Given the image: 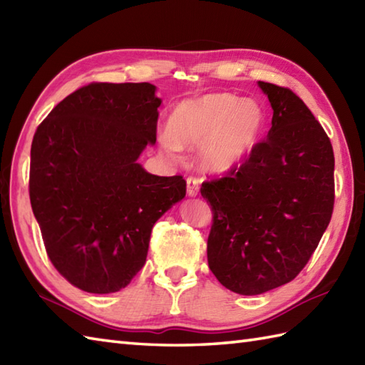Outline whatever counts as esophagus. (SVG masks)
I'll use <instances>...</instances> for the list:
<instances>
[{
  "label": "esophagus",
  "instance_id": "1",
  "mask_svg": "<svg viewBox=\"0 0 365 365\" xmlns=\"http://www.w3.org/2000/svg\"><path fill=\"white\" fill-rule=\"evenodd\" d=\"M187 195L190 197H196L199 195V182L196 178H187Z\"/></svg>",
  "mask_w": 365,
  "mask_h": 365
}]
</instances>
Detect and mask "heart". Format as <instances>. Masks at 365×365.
Returning a JSON list of instances; mask_svg holds the SVG:
<instances>
[{
    "label": "heart",
    "mask_w": 365,
    "mask_h": 365,
    "mask_svg": "<svg viewBox=\"0 0 365 365\" xmlns=\"http://www.w3.org/2000/svg\"><path fill=\"white\" fill-rule=\"evenodd\" d=\"M265 127V113L254 100L229 92H213L178 103L169 118V130L160 145L170 160L182 149H197L199 165L207 173L221 174L250 157Z\"/></svg>",
    "instance_id": "b5f03b06"
}]
</instances>
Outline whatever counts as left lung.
Segmentation results:
<instances>
[{
    "label": "left lung",
    "mask_w": 365,
    "mask_h": 365,
    "mask_svg": "<svg viewBox=\"0 0 365 365\" xmlns=\"http://www.w3.org/2000/svg\"><path fill=\"white\" fill-rule=\"evenodd\" d=\"M259 88L273 108L267 139L227 177L200 188L213 212L208 267L246 297L298 276L334 207V152L320 122L290 89L263 81Z\"/></svg>",
    "instance_id": "left-lung-1"
}]
</instances>
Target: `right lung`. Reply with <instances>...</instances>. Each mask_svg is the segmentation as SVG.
Segmentation results:
<instances>
[{
    "mask_svg": "<svg viewBox=\"0 0 365 365\" xmlns=\"http://www.w3.org/2000/svg\"><path fill=\"white\" fill-rule=\"evenodd\" d=\"M150 83H92L53 108L31 144L29 199L46 254L88 293H114L144 267L153 224L187 195L149 174L161 98Z\"/></svg>",
    "mask_w": 365,
    "mask_h": 365,
    "instance_id": "add662e5",
    "label": "right lung"
}]
</instances>
